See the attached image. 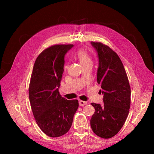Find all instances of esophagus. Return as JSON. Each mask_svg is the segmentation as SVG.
<instances>
[{
	"label": "esophagus",
	"instance_id": "1",
	"mask_svg": "<svg viewBox=\"0 0 154 154\" xmlns=\"http://www.w3.org/2000/svg\"><path fill=\"white\" fill-rule=\"evenodd\" d=\"M87 104V102H85V101H83V100H80L79 101V106H84Z\"/></svg>",
	"mask_w": 154,
	"mask_h": 154
}]
</instances>
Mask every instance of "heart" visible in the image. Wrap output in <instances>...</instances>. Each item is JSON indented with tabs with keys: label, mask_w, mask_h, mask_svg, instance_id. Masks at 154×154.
I'll return each instance as SVG.
<instances>
[{
	"label": "heart",
	"mask_w": 154,
	"mask_h": 154,
	"mask_svg": "<svg viewBox=\"0 0 154 154\" xmlns=\"http://www.w3.org/2000/svg\"><path fill=\"white\" fill-rule=\"evenodd\" d=\"M76 55H77L78 59L79 60L80 63H81L82 66H85V65H87L88 63H92V60H91L90 56L85 50L81 49V50L79 51Z\"/></svg>",
	"instance_id": "b5f03b06"
}]
</instances>
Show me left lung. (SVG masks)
<instances>
[{
    "label": "left lung",
    "instance_id": "8db88e82",
    "mask_svg": "<svg viewBox=\"0 0 154 154\" xmlns=\"http://www.w3.org/2000/svg\"><path fill=\"white\" fill-rule=\"evenodd\" d=\"M97 54V81L101 85L103 104L91 103L95 112L91 119L93 132L109 139L124 125L131 106V87L123 63L118 55L100 42H91Z\"/></svg>",
    "mask_w": 154,
    "mask_h": 154
}]
</instances>
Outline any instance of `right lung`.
Segmentation results:
<instances>
[{"instance_id":"right-lung-1","label":"right lung","mask_w":154,"mask_h":154,"mask_svg":"<svg viewBox=\"0 0 154 154\" xmlns=\"http://www.w3.org/2000/svg\"><path fill=\"white\" fill-rule=\"evenodd\" d=\"M74 45H55L46 48L34 63L29 84L31 109L40 128L47 135L66 134L73 122L79 102L62 97L59 88L64 57Z\"/></svg>"}]
</instances>
